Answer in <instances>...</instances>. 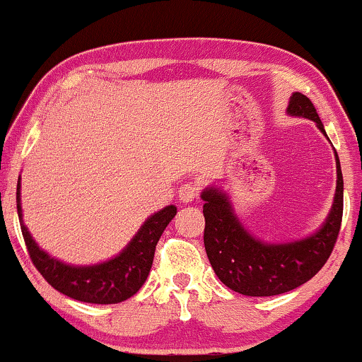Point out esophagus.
Instances as JSON below:
<instances>
[{"instance_id": "1", "label": "esophagus", "mask_w": 362, "mask_h": 362, "mask_svg": "<svg viewBox=\"0 0 362 362\" xmlns=\"http://www.w3.org/2000/svg\"><path fill=\"white\" fill-rule=\"evenodd\" d=\"M197 192L199 191H197V186L194 182H185V185L180 187V199L181 202H191L197 197Z\"/></svg>"}]
</instances>
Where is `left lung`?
<instances>
[{
  "mask_svg": "<svg viewBox=\"0 0 362 362\" xmlns=\"http://www.w3.org/2000/svg\"><path fill=\"white\" fill-rule=\"evenodd\" d=\"M286 112L313 120L326 136L315 105L303 93L290 97ZM334 156L338 180L333 207L321 229L301 240L267 244L255 239L237 219L229 196L219 187H206L201 194L204 247L222 284L247 296H274L295 290L318 274L333 252L343 219V173L336 151Z\"/></svg>",
  "mask_w": 362,
  "mask_h": 362,
  "instance_id": "obj_1",
  "label": "left lung"
}]
</instances>
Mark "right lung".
I'll use <instances>...</instances> for the list:
<instances>
[{
	"mask_svg": "<svg viewBox=\"0 0 362 362\" xmlns=\"http://www.w3.org/2000/svg\"><path fill=\"white\" fill-rule=\"evenodd\" d=\"M16 202L24 242L39 274L61 293L74 300L97 305L120 303L141 288L150 274L158 240L166 226L176 216V207L166 206L165 209L148 217L130 244L117 257L97 265L76 267L54 259L47 252H44L29 234L28 227L23 222L21 177L18 180Z\"/></svg>",
	"mask_w": 362,
	"mask_h": 362,
	"instance_id": "add662e5",
	"label": "right lung"
}]
</instances>
